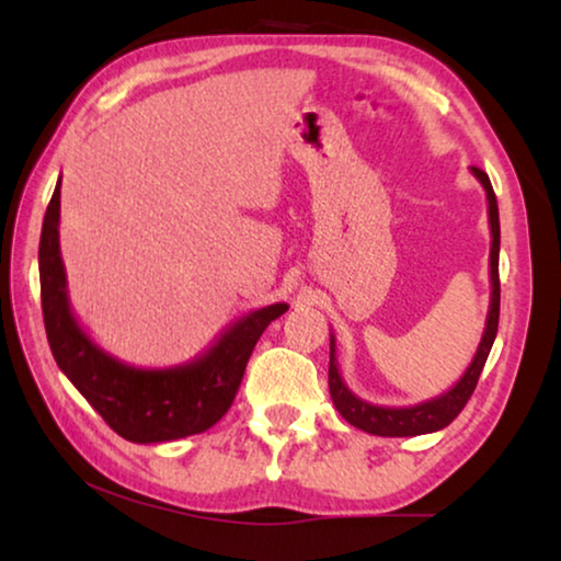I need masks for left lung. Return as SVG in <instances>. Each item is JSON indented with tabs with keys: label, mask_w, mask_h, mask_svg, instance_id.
<instances>
[{
	"label": "left lung",
	"mask_w": 561,
	"mask_h": 561,
	"mask_svg": "<svg viewBox=\"0 0 561 561\" xmlns=\"http://www.w3.org/2000/svg\"><path fill=\"white\" fill-rule=\"evenodd\" d=\"M472 175L480 181V186L485 188L488 196V221H490V309L485 319V332H482V340L478 344V352H474L472 363L462 373L455 386L444 390L442 396L428 398V401H421L416 405H378L365 401L352 393L347 382L342 380L340 365H336V342L334 334L329 340V393H332V401L336 411L342 413L344 421H350L352 426L363 428L367 434L375 436H419V434H432L439 432V428L449 426L451 421L459 416V411L465 409V403L470 401L474 386H478V378L485 367V359L490 355V347H493L495 334H497V317H501V278H497V255H501V219H497V202L493 194V186H490L488 173H482L480 168H472Z\"/></svg>",
	"instance_id": "left-lung-1"
}]
</instances>
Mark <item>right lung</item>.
Returning <instances> with one entry per match:
<instances>
[{
	"label": "right lung",
	"instance_id": "1",
	"mask_svg": "<svg viewBox=\"0 0 561 561\" xmlns=\"http://www.w3.org/2000/svg\"><path fill=\"white\" fill-rule=\"evenodd\" d=\"M58 225L60 179L43 219L37 263L45 334L66 378L127 442H175L211 428L232 405L260 334L288 311V304H271L244 313L214 340L209 350L183 365H127L99 347L73 317Z\"/></svg>",
	"mask_w": 561,
	"mask_h": 561
}]
</instances>
